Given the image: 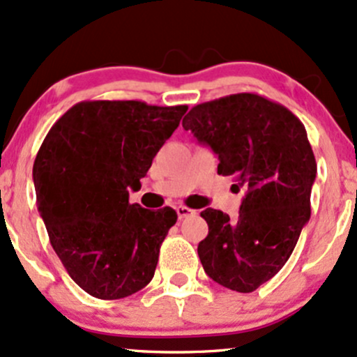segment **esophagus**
I'll use <instances>...</instances> for the list:
<instances>
[{
    "mask_svg": "<svg viewBox=\"0 0 357 357\" xmlns=\"http://www.w3.org/2000/svg\"><path fill=\"white\" fill-rule=\"evenodd\" d=\"M176 213H178V218L183 220V218H188V216H191L195 210H190L188 206H183V204H179V206H176Z\"/></svg>",
    "mask_w": 357,
    "mask_h": 357,
    "instance_id": "1",
    "label": "esophagus"
}]
</instances>
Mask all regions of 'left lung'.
<instances>
[{"instance_id": "8db88e82", "label": "left lung", "mask_w": 357, "mask_h": 357, "mask_svg": "<svg viewBox=\"0 0 357 357\" xmlns=\"http://www.w3.org/2000/svg\"><path fill=\"white\" fill-rule=\"evenodd\" d=\"M218 155V174L245 190L238 218L206 208L208 236L198 255L216 284L253 292L285 265L310 218L317 165L305 127L284 105L257 93H233L195 105L183 119Z\"/></svg>"}]
</instances>
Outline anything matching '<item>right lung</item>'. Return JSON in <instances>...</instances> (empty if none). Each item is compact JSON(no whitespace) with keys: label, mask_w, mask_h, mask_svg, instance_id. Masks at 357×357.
Masks as SVG:
<instances>
[{"label":"right lung","mask_w":357,"mask_h":357,"mask_svg":"<svg viewBox=\"0 0 357 357\" xmlns=\"http://www.w3.org/2000/svg\"><path fill=\"white\" fill-rule=\"evenodd\" d=\"M186 110L85 100L48 130L33 165L36 206L65 270L92 297L124 298L153 280L178 215L130 204L129 192Z\"/></svg>","instance_id":"right-lung-1"}]
</instances>
